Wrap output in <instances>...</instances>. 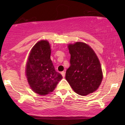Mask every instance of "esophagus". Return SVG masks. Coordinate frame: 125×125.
<instances>
[{
	"label": "esophagus",
	"instance_id": "1",
	"mask_svg": "<svg viewBox=\"0 0 125 125\" xmlns=\"http://www.w3.org/2000/svg\"><path fill=\"white\" fill-rule=\"evenodd\" d=\"M61 74H62V77H65V72L64 71H62V72H61Z\"/></svg>",
	"mask_w": 125,
	"mask_h": 125
}]
</instances>
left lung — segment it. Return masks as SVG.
<instances>
[{
  "label": "left lung",
  "mask_w": 125,
  "mask_h": 125,
  "mask_svg": "<svg viewBox=\"0 0 125 125\" xmlns=\"http://www.w3.org/2000/svg\"><path fill=\"white\" fill-rule=\"evenodd\" d=\"M71 66L65 78L78 94L85 96L95 92L101 83L103 75L100 62L93 49L83 42L68 45Z\"/></svg>",
  "instance_id": "obj_1"
}]
</instances>
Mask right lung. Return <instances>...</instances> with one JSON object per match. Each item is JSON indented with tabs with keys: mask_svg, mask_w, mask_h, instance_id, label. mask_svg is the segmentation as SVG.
Returning a JSON list of instances; mask_svg holds the SVG:
<instances>
[{
	"mask_svg": "<svg viewBox=\"0 0 125 125\" xmlns=\"http://www.w3.org/2000/svg\"><path fill=\"white\" fill-rule=\"evenodd\" d=\"M51 46L47 40H40L31 51L26 64V76L32 90L44 95L53 91L62 78L55 71L51 60Z\"/></svg>",
	"mask_w": 125,
	"mask_h": 125,
	"instance_id": "right-lung-1",
	"label": "right lung"
}]
</instances>
